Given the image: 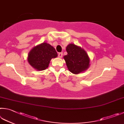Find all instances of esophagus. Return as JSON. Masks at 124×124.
Returning a JSON list of instances; mask_svg holds the SVG:
<instances>
[{"instance_id":"esophagus-1","label":"esophagus","mask_w":124,"mask_h":124,"mask_svg":"<svg viewBox=\"0 0 124 124\" xmlns=\"http://www.w3.org/2000/svg\"><path fill=\"white\" fill-rule=\"evenodd\" d=\"M58 56L59 58H62V53H59L58 54Z\"/></svg>"}]
</instances>
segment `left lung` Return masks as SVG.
<instances>
[{
  "label": "left lung",
  "mask_w": 124,
  "mask_h": 124,
  "mask_svg": "<svg viewBox=\"0 0 124 124\" xmlns=\"http://www.w3.org/2000/svg\"><path fill=\"white\" fill-rule=\"evenodd\" d=\"M66 51L68 54L64 58L70 72L78 74L88 68L90 59L83 49L71 43L66 47Z\"/></svg>",
  "instance_id": "8db88e82"
}]
</instances>
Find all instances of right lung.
Returning a JSON list of instances; mask_svg holds the SVG:
<instances>
[{"instance_id":"add662e5","label":"right lung","mask_w":124,"mask_h":124,"mask_svg":"<svg viewBox=\"0 0 124 124\" xmlns=\"http://www.w3.org/2000/svg\"><path fill=\"white\" fill-rule=\"evenodd\" d=\"M57 56V52L54 47L47 43H43L29 52L28 61L34 68L41 71L47 68L52 59Z\"/></svg>"}]
</instances>
